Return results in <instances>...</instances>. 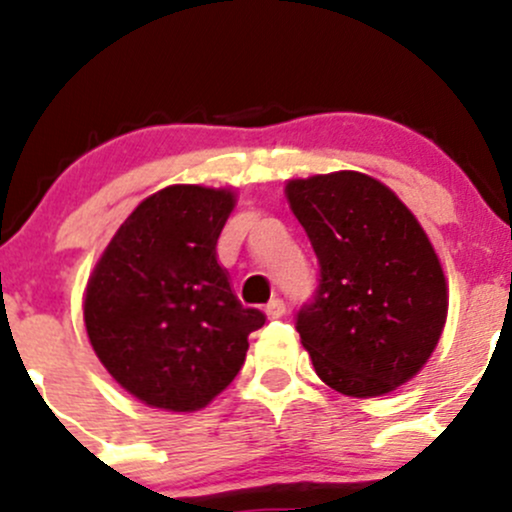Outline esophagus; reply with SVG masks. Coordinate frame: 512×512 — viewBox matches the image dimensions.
Here are the masks:
<instances>
[{
  "instance_id": "obj_1",
  "label": "esophagus",
  "mask_w": 512,
  "mask_h": 512,
  "mask_svg": "<svg viewBox=\"0 0 512 512\" xmlns=\"http://www.w3.org/2000/svg\"><path fill=\"white\" fill-rule=\"evenodd\" d=\"M266 315L271 317V320H278V317H283L285 315V302L280 298H273L266 305Z\"/></svg>"
}]
</instances>
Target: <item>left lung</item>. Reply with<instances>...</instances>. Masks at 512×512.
Segmentation results:
<instances>
[{
    "instance_id": "1",
    "label": "left lung",
    "mask_w": 512,
    "mask_h": 512,
    "mask_svg": "<svg viewBox=\"0 0 512 512\" xmlns=\"http://www.w3.org/2000/svg\"><path fill=\"white\" fill-rule=\"evenodd\" d=\"M320 261L295 317L317 376L351 398L410 381L442 337L447 280L425 229L393 190L356 170L285 185Z\"/></svg>"
}]
</instances>
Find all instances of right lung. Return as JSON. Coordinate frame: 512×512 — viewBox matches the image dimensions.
Returning <instances> with one entry per match:
<instances>
[{"mask_svg":"<svg viewBox=\"0 0 512 512\" xmlns=\"http://www.w3.org/2000/svg\"><path fill=\"white\" fill-rule=\"evenodd\" d=\"M234 192L170 185L109 241L85 293L92 349L151 408H205L241 371L266 315L244 307L217 261Z\"/></svg>","mask_w":512,"mask_h":512,"instance_id":"obj_1","label":"right lung"}]
</instances>
